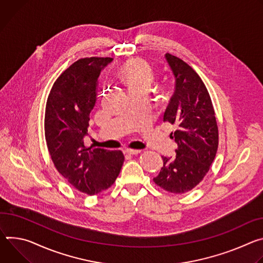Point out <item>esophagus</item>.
<instances>
[{
    "label": "esophagus",
    "instance_id": "esophagus-1",
    "mask_svg": "<svg viewBox=\"0 0 263 263\" xmlns=\"http://www.w3.org/2000/svg\"><path fill=\"white\" fill-rule=\"evenodd\" d=\"M140 153H141L140 149H130V148L124 149V154H128V155H138Z\"/></svg>",
    "mask_w": 263,
    "mask_h": 263
}]
</instances>
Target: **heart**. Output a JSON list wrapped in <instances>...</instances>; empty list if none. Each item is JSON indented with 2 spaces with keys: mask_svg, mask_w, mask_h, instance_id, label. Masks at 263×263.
I'll return each mask as SVG.
<instances>
[{
  "mask_svg": "<svg viewBox=\"0 0 263 263\" xmlns=\"http://www.w3.org/2000/svg\"><path fill=\"white\" fill-rule=\"evenodd\" d=\"M120 77L127 84L129 91L148 90L154 81L152 68L141 60H133L124 64L120 69Z\"/></svg>",
  "mask_w": 263,
  "mask_h": 263,
  "instance_id": "b5f03b06",
  "label": "heart"
}]
</instances>
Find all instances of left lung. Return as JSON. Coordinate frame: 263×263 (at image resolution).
I'll use <instances>...</instances> for the list:
<instances>
[{
	"label": "left lung",
	"instance_id": "8db88e82",
	"mask_svg": "<svg viewBox=\"0 0 263 263\" xmlns=\"http://www.w3.org/2000/svg\"><path fill=\"white\" fill-rule=\"evenodd\" d=\"M166 61L176 78L174 93L164 121L177 127L170 137L178 144L173 158L162 157L163 167L154 182L162 189L183 194L206 176L218 147V127L210 95L197 73L169 53Z\"/></svg>",
	"mask_w": 263,
	"mask_h": 263
}]
</instances>
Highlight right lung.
I'll return each instance as SVG.
<instances>
[{"mask_svg": "<svg viewBox=\"0 0 263 263\" xmlns=\"http://www.w3.org/2000/svg\"><path fill=\"white\" fill-rule=\"evenodd\" d=\"M110 57H85L54 82L45 112V137L55 168L77 190L94 195L109 188L124 162L121 151L85 147L100 72Z\"/></svg>", "mask_w": 263, "mask_h": 263, "instance_id": "1", "label": "right lung"}]
</instances>
